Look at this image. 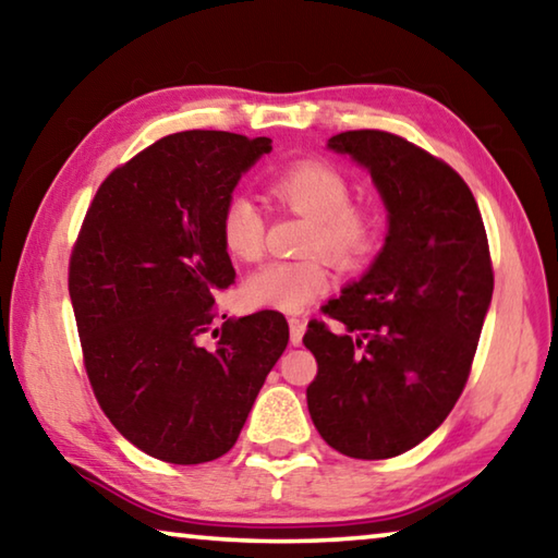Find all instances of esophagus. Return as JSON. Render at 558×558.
<instances>
[{"label":"esophagus","mask_w":558,"mask_h":558,"mask_svg":"<svg viewBox=\"0 0 558 558\" xmlns=\"http://www.w3.org/2000/svg\"><path fill=\"white\" fill-rule=\"evenodd\" d=\"M289 336H291V343L299 345L301 339H304V331H306V318H299V316H291L289 318Z\"/></svg>","instance_id":"esophagus-1"}]
</instances>
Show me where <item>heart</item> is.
Segmentation results:
<instances>
[{
    "label": "heart",
    "instance_id": "obj_1",
    "mask_svg": "<svg viewBox=\"0 0 558 558\" xmlns=\"http://www.w3.org/2000/svg\"><path fill=\"white\" fill-rule=\"evenodd\" d=\"M351 180L333 162L301 158L269 180V197L279 207L312 217L304 250L324 252L304 259L271 262L244 284L252 306L299 314L331 284L328 259L339 267H359L378 244V219L371 209L351 203ZM219 242L236 262H259L267 242V219L250 197L234 195L219 213Z\"/></svg>",
    "mask_w": 558,
    "mask_h": 558
}]
</instances>
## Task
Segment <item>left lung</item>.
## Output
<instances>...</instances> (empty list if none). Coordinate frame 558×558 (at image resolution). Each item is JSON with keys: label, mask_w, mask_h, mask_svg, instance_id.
<instances>
[{"label": "left lung", "mask_w": 558, "mask_h": 558, "mask_svg": "<svg viewBox=\"0 0 558 558\" xmlns=\"http://www.w3.org/2000/svg\"><path fill=\"white\" fill-rule=\"evenodd\" d=\"M328 148L371 170L388 207L373 267L304 333L318 435L345 458L386 460L442 425L470 378L495 271L472 190L445 160L386 131H345Z\"/></svg>", "instance_id": "8db88e82"}]
</instances>
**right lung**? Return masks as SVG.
Here are the masks:
<instances>
[{
	"label": "right lung",
	"mask_w": 558,
	"mask_h": 558,
	"mask_svg": "<svg viewBox=\"0 0 558 558\" xmlns=\"http://www.w3.org/2000/svg\"><path fill=\"white\" fill-rule=\"evenodd\" d=\"M269 138L182 131L100 182L69 259V294L100 410L155 460L199 464L240 437L289 343L279 312L227 318L219 213ZM209 335L217 338L207 347Z\"/></svg>",
	"instance_id": "1"
}]
</instances>
